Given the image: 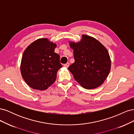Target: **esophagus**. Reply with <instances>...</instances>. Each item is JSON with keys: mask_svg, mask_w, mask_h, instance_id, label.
<instances>
[{"mask_svg": "<svg viewBox=\"0 0 134 134\" xmlns=\"http://www.w3.org/2000/svg\"><path fill=\"white\" fill-rule=\"evenodd\" d=\"M64 66L65 67H66V68H68L69 66V63H67L66 64H64Z\"/></svg>", "mask_w": 134, "mask_h": 134, "instance_id": "1", "label": "esophagus"}]
</instances>
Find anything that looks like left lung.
<instances>
[{
    "mask_svg": "<svg viewBox=\"0 0 134 134\" xmlns=\"http://www.w3.org/2000/svg\"><path fill=\"white\" fill-rule=\"evenodd\" d=\"M69 43L74 50L75 62L68 69L75 80L87 90L102 85L111 70V59L106 48L96 38L85 35L80 42Z\"/></svg>",
    "mask_w": 134,
    "mask_h": 134,
    "instance_id": "8db88e82",
    "label": "left lung"
}]
</instances>
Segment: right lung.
I'll list each match as a JSON object with an SVG mask.
<instances>
[{
    "mask_svg": "<svg viewBox=\"0 0 134 134\" xmlns=\"http://www.w3.org/2000/svg\"><path fill=\"white\" fill-rule=\"evenodd\" d=\"M56 44L47 38H40L24 51L21 64L22 78L34 90H46L56 80L62 67L60 56L54 52Z\"/></svg>",
    "mask_w": 134,
    "mask_h": 134,
    "instance_id": "right-lung-1",
    "label": "right lung"
}]
</instances>
